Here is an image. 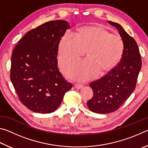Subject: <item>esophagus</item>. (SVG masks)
<instances>
[{"label":"esophagus","mask_w":148,"mask_h":148,"mask_svg":"<svg viewBox=\"0 0 148 148\" xmlns=\"http://www.w3.org/2000/svg\"><path fill=\"white\" fill-rule=\"evenodd\" d=\"M74 87H76V89H82V87H83V85L82 84H75L74 85Z\"/></svg>","instance_id":"34e87169"}]
</instances>
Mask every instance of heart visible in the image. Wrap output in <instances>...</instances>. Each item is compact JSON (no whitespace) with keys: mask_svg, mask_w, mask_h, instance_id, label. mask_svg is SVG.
<instances>
[{"mask_svg":"<svg viewBox=\"0 0 148 148\" xmlns=\"http://www.w3.org/2000/svg\"><path fill=\"white\" fill-rule=\"evenodd\" d=\"M123 42L117 34H111L103 27H81L76 34L66 32L59 44L58 61L62 68L76 61L86 50L88 58L77 62L65 70L70 78L86 80L96 76L99 71L113 69L121 59Z\"/></svg>","mask_w":148,"mask_h":148,"instance_id":"1","label":"heart"}]
</instances>
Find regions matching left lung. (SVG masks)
Returning <instances> with one entry per match:
<instances>
[{
	"instance_id": "1",
	"label": "left lung",
	"mask_w": 148,
	"mask_h": 148,
	"mask_svg": "<svg viewBox=\"0 0 148 148\" xmlns=\"http://www.w3.org/2000/svg\"><path fill=\"white\" fill-rule=\"evenodd\" d=\"M116 27L123 42V52L120 62L107 74L89 84L93 96L87 102L91 112L110 114L119 108L134 91L142 60L138 47L119 23L108 21Z\"/></svg>"
}]
</instances>
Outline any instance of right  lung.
<instances>
[{"label": "right lung", "mask_w": 148, "mask_h": 148, "mask_svg": "<svg viewBox=\"0 0 148 148\" xmlns=\"http://www.w3.org/2000/svg\"><path fill=\"white\" fill-rule=\"evenodd\" d=\"M69 29L64 20L46 22L27 32L12 52L11 82L20 101L36 113L56 111L72 87L59 72L57 59L59 42Z\"/></svg>", "instance_id": "right-lung-1"}]
</instances>
